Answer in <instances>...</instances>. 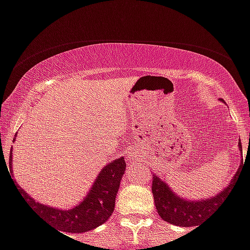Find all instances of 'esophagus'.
Here are the masks:
<instances>
[{
    "label": "esophagus",
    "instance_id": "esophagus-1",
    "mask_svg": "<svg viewBox=\"0 0 250 250\" xmlns=\"http://www.w3.org/2000/svg\"><path fill=\"white\" fill-rule=\"evenodd\" d=\"M128 156H129V158H133V160H134V157H133V152H129V153H128Z\"/></svg>",
    "mask_w": 250,
    "mask_h": 250
}]
</instances>
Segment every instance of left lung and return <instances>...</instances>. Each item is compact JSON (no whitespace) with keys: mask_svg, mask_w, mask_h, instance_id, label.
<instances>
[{"mask_svg":"<svg viewBox=\"0 0 250 250\" xmlns=\"http://www.w3.org/2000/svg\"><path fill=\"white\" fill-rule=\"evenodd\" d=\"M239 151L243 155L242 143H239ZM242 166L243 162H240L239 168L224 190L219 192L218 195H214L212 197H208L206 200L182 199L171 190L170 186L167 185L164 180L160 179L157 175H153L152 194H153V200H155L158 215L161 216L162 220L167 221L170 224L177 225V227H197L200 224V221L209 214H211L216 209L218 204L224 200L229 192H231L234 182H235L238 173L240 172Z\"/></svg>","mask_w":250,"mask_h":250,"instance_id":"left-lung-1","label":"left lung"}]
</instances>
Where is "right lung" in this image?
<instances>
[{
  "instance_id": "add662e5",
  "label": "right lung",
  "mask_w": 250,
  "mask_h": 250,
  "mask_svg": "<svg viewBox=\"0 0 250 250\" xmlns=\"http://www.w3.org/2000/svg\"><path fill=\"white\" fill-rule=\"evenodd\" d=\"M16 138H14V141ZM12 148L10 151V171L12 172ZM125 171V157L113 160L102 168L95 179L86 196L79 205H75L69 210L58 209L50 205L35 201L23 188H17L27 203L31 205L39 216L46 219L58 231L68 233H85L89 230L98 228L110 218L116 205V196L118 192L119 184ZM14 179V175H11Z\"/></svg>"
}]
</instances>
